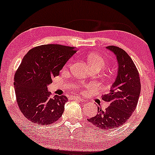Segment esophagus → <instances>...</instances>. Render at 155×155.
Here are the masks:
<instances>
[{
	"label": "esophagus",
	"mask_w": 155,
	"mask_h": 155,
	"mask_svg": "<svg viewBox=\"0 0 155 155\" xmlns=\"http://www.w3.org/2000/svg\"><path fill=\"white\" fill-rule=\"evenodd\" d=\"M74 100L77 101H84V100L82 98H81V97H74Z\"/></svg>",
	"instance_id": "34e87169"
}]
</instances>
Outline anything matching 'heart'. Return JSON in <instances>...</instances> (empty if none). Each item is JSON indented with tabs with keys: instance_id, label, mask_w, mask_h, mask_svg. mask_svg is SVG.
<instances>
[{
	"instance_id": "obj_1",
	"label": "heart",
	"mask_w": 155,
	"mask_h": 155,
	"mask_svg": "<svg viewBox=\"0 0 155 155\" xmlns=\"http://www.w3.org/2000/svg\"><path fill=\"white\" fill-rule=\"evenodd\" d=\"M87 61L91 68H100L101 69H103L106 65V60L105 58L101 55L96 54V53H90L87 56ZM72 63L71 60L68 62L66 66H69Z\"/></svg>"
}]
</instances>
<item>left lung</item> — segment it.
Here are the masks:
<instances>
[{"mask_svg":"<svg viewBox=\"0 0 155 155\" xmlns=\"http://www.w3.org/2000/svg\"><path fill=\"white\" fill-rule=\"evenodd\" d=\"M106 49L114 54L118 64L116 79L110 92L102 97L109 102V106L104 111L98 107L97 114L87 120L104 131L120 127L128 120L136 109L140 92L138 71L130 57L115 46H108Z\"/></svg>","mask_w":155,"mask_h":155,"instance_id":"obj_1","label":"left lung"}]
</instances>
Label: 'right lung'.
I'll use <instances>...</instances> for the list:
<instances>
[{
    "label": "right lung",
    "mask_w": 155,
    "mask_h": 155,
    "mask_svg": "<svg viewBox=\"0 0 155 155\" xmlns=\"http://www.w3.org/2000/svg\"><path fill=\"white\" fill-rule=\"evenodd\" d=\"M76 52V47L48 44L33 48L25 55L14 85L19 109L30 122L48 125L61 117L68 98L51 97L47 87Z\"/></svg>",
    "instance_id": "obj_1"
}]
</instances>
